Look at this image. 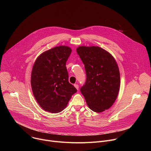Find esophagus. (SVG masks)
Here are the masks:
<instances>
[{
    "mask_svg": "<svg viewBox=\"0 0 151 151\" xmlns=\"http://www.w3.org/2000/svg\"><path fill=\"white\" fill-rule=\"evenodd\" d=\"M74 86H75V87L78 90H79V85H78V84H74Z\"/></svg>",
    "mask_w": 151,
    "mask_h": 151,
    "instance_id": "1",
    "label": "esophagus"
}]
</instances>
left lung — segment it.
Segmentation results:
<instances>
[{
    "label": "left lung",
    "mask_w": 151,
    "mask_h": 151,
    "mask_svg": "<svg viewBox=\"0 0 151 151\" xmlns=\"http://www.w3.org/2000/svg\"><path fill=\"white\" fill-rule=\"evenodd\" d=\"M87 75L81 92L89 108L96 112L109 109L115 101L120 87V73L114 57L99 47L76 49Z\"/></svg>",
    "instance_id": "left-lung-1"
}]
</instances>
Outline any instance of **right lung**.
Wrapping results in <instances>:
<instances>
[{"label":"right lung","mask_w":151,"mask_h":151,"mask_svg":"<svg viewBox=\"0 0 151 151\" xmlns=\"http://www.w3.org/2000/svg\"><path fill=\"white\" fill-rule=\"evenodd\" d=\"M72 50L67 46L54 47L36 60L31 75L33 94L42 108L51 113L61 112L77 90L69 82L66 67Z\"/></svg>","instance_id":"obj_1"}]
</instances>
